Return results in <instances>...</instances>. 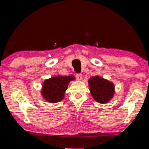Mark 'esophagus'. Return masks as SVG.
Segmentation results:
<instances>
[{
  "label": "esophagus",
  "instance_id": "esophagus-1",
  "mask_svg": "<svg viewBox=\"0 0 149 149\" xmlns=\"http://www.w3.org/2000/svg\"><path fill=\"white\" fill-rule=\"evenodd\" d=\"M76 78L77 79V80H81L82 79V75L81 74H76Z\"/></svg>",
  "mask_w": 149,
  "mask_h": 149
}]
</instances>
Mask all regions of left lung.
Returning a JSON list of instances; mask_svg holds the SVG:
<instances>
[{"mask_svg": "<svg viewBox=\"0 0 149 149\" xmlns=\"http://www.w3.org/2000/svg\"><path fill=\"white\" fill-rule=\"evenodd\" d=\"M88 85L92 96L97 102L106 104L114 96V84L103 77L97 75L90 77L88 79Z\"/></svg>", "mask_w": 149, "mask_h": 149, "instance_id": "obj_1", "label": "left lung"}]
</instances>
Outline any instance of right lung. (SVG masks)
<instances>
[{"instance_id":"add662e5","label":"right lung","mask_w":149,"mask_h":149,"mask_svg":"<svg viewBox=\"0 0 149 149\" xmlns=\"http://www.w3.org/2000/svg\"><path fill=\"white\" fill-rule=\"evenodd\" d=\"M74 75L61 76L55 75L44 81L41 90V96L49 103H57L63 100L68 84L74 80Z\"/></svg>"}]
</instances>
